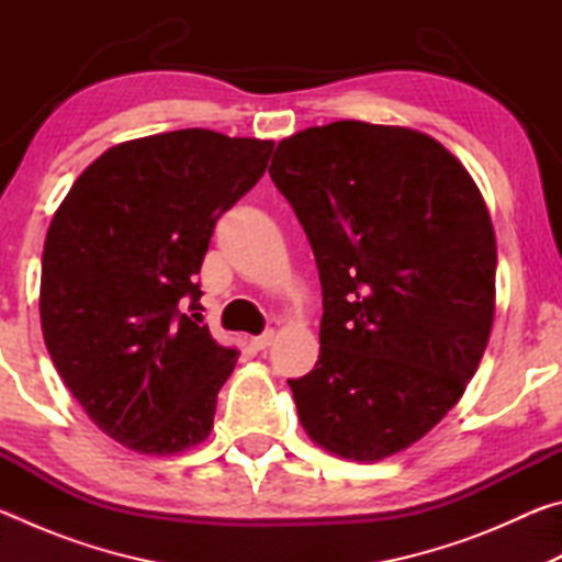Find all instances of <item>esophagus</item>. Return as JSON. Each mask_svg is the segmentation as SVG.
Wrapping results in <instances>:
<instances>
[{
  "mask_svg": "<svg viewBox=\"0 0 562 562\" xmlns=\"http://www.w3.org/2000/svg\"><path fill=\"white\" fill-rule=\"evenodd\" d=\"M274 341V329H265L260 337H252V347L255 349H268Z\"/></svg>",
  "mask_w": 562,
  "mask_h": 562,
  "instance_id": "34e87169",
  "label": "esophagus"
}]
</instances>
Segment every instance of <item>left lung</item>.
<instances>
[{"label": "left lung", "mask_w": 562, "mask_h": 562, "mask_svg": "<svg viewBox=\"0 0 562 562\" xmlns=\"http://www.w3.org/2000/svg\"><path fill=\"white\" fill-rule=\"evenodd\" d=\"M270 178L315 252L319 359L288 379L322 449L382 461L463 396L496 312L488 207L439 140L335 121L278 144Z\"/></svg>", "instance_id": "1"}]
</instances>
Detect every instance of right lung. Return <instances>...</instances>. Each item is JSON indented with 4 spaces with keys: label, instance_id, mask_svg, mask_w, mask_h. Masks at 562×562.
<instances>
[{
    "label": "right lung",
    "instance_id": "1",
    "mask_svg": "<svg viewBox=\"0 0 562 562\" xmlns=\"http://www.w3.org/2000/svg\"><path fill=\"white\" fill-rule=\"evenodd\" d=\"M272 140L183 128L109 148L76 178L42 255V331L93 424L148 456L213 429L237 349L183 312L225 211L262 178Z\"/></svg>",
    "mask_w": 562,
    "mask_h": 562
}]
</instances>
